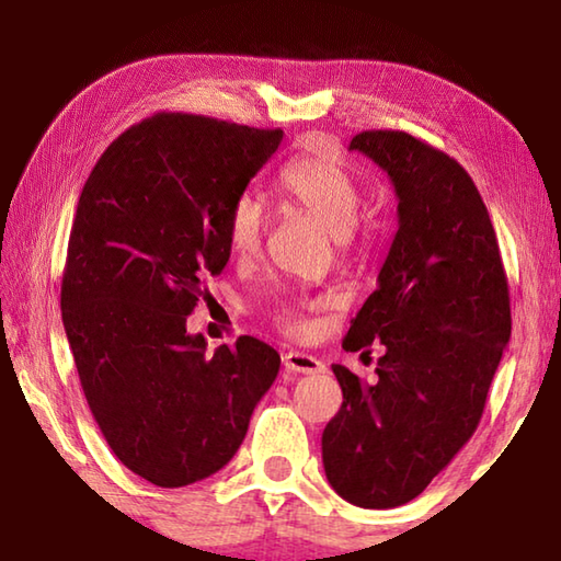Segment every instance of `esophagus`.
<instances>
[{
  "label": "esophagus",
  "instance_id": "esophagus-1",
  "mask_svg": "<svg viewBox=\"0 0 561 561\" xmlns=\"http://www.w3.org/2000/svg\"><path fill=\"white\" fill-rule=\"evenodd\" d=\"M284 368L291 374H321L324 371V364L311 354H301V351H289V354L282 356Z\"/></svg>",
  "mask_w": 561,
  "mask_h": 561
}]
</instances>
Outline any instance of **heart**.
<instances>
[{
    "mask_svg": "<svg viewBox=\"0 0 561 561\" xmlns=\"http://www.w3.org/2000/svg\"><path fill=\"white\" fill-rule=\"evenodd\" d=\"M284 195L294 205L336 237L341 250H354L358 240V207L360 190L351 170L329 148H317L307 156L289 160L279 173ZM264 237V205L257 195L242 193L234 197L227 215V240L237 254H252L260 250ZM274 324L287 334H301L304 321L294 304H279L272 311Z\"/></svg>",
    "mask_w": 561,
    "mask_h": 561,
    "instance_id": "obj_1",
    "label": "heart"
}]
</instances>
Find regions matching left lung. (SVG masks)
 Returning <instances> with one entry per match:
<instances>
[{"instance_id": "1", "label": "left lung", "mask_w": 561, "mask_h": 561, "mask_svg": "<svg viewBox=\"0 0 561 561\" xmlns=\"http://www.w3.org/2000/svg\"><path fill=\"white\" fill-rule=\"evenodd\" d=\"M348 150L391 178L398 232L344 339L346 351L381 341L378 378L331 366L344 403L321 458L346 502L388 510L421 495L478 428L510 341V289L488 207L458 160L403 130H364Z\"/></svg>"}]
</instances>
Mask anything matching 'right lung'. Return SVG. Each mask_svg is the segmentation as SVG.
<instances>
[{
	"label": "right lung",
	"instance_id": "add662e5",
	"mask_svg": "<svg viewBox=\"0 0 561 561\" xmlns=\"http://www.w3.org/2000/svg\"><path fill=\"white\" fill-rule=\"evenodd\" d=\"M282 128L156 113L103 150L76 207L61 319L83 396L116 458L158 488L225 468L279 374L270 344L205 354L187 317L230 260L227 215Z\"/></svg>",
	"mask_w": 561,
	"mask_h": 561
}]
</instances>
